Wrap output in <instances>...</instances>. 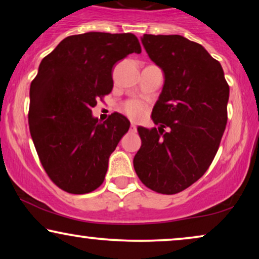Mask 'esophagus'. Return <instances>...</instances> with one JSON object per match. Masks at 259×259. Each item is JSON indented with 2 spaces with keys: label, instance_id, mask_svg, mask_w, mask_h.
Returning <instances> with one entry per match:
<instances>
[{
  "label": "esophagus",
  "instance_id": "esophagus-1",
  "mask_svg": "<svg viewBox=\"0 0 259 259\" xmlns=\"http://www.w3.org/2000/svg\"><path fill=\"white\" fill-rule=\"evenodd\" d=\"M130 130H131V132H136V131H137V126L134 125V123H131Z\"/></svg>",
  "mask_w": 259,
  "mask_h": 259
}]
</instances>
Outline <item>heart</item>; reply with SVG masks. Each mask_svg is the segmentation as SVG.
<instances>
[{"label":"heart","instance_id":"1","mask_svg":"<svg viewBox=\"0 0 259 259\" xmlns=\"http://www.w3.org/2000/svg\"><path fill=\"white\" fill-rule=\"evenodd\" d=\"M121 111L128 116L131 120L140 121L145 118L147 113V106L143 101L139 100H128L122 105Z\"/></svg>","mask_w":259,"mask_h":259}]
</instances>
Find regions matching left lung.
Listing matches in <instances>:
<instances>
[{"label": "left lung", "instance_id": "8db88e82", "mask_svg": "<svg viewBox=\"0 0 259 259\" xmlns=\"http://www.w3.org/2000/svg\"><path fill=\"white\" fill-rule=\"evenodd\" d=\"M141 42L164 72L165 82L152 112L160 127H138L141 147L134 169L148 189L176 194L203 177L213 161L228 121L230 88L221 63L197 42L151 34H144Z\"/></svg>", "mask_w": 259, "mask_h": 259}]
</instances>
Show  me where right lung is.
I'll return each mask as SVG.
<instances>
[{"instance_id": "add662e5", "label": "right lung", "mask_w": 259, "mask_h": 259, "mask_svg": "<svg viewBox=\"0 0 259 259\" xmlns=\"http://www.w3.org/2000/svg\"><path fill=\"white\" fill-rule=\"evenodd\" d=\"M132 53H141L133 34L72 35L45 56L31 81V139L46 173L66 192L97 190L104 183L109 155L130 128L119 113L99 122L92 108L112 92L113 66Z\"/></svg>"}]
</instances>
